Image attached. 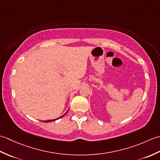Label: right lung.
<instances>
[{"label":"right lung","instance_id":"1","mask_svg":"<svg viewBox=\"0 0 160 160\" xmlns=\"http://www.w3.org/2000/svg\"><path fill=\"white\" fill-rule=\"evenodd\" d=\"M67 113V111L66 112V113ZM66 113H65V114H66ZM65 114H64V115H62V116H61L60 118H62V117H63V116H64V115H65ZM57 118V119H55V120H47V121H44V122H52V121H54V120H58V119H59V118Z\"/></svg>","mask_w":160,"mask_h":160}]
</instances>
